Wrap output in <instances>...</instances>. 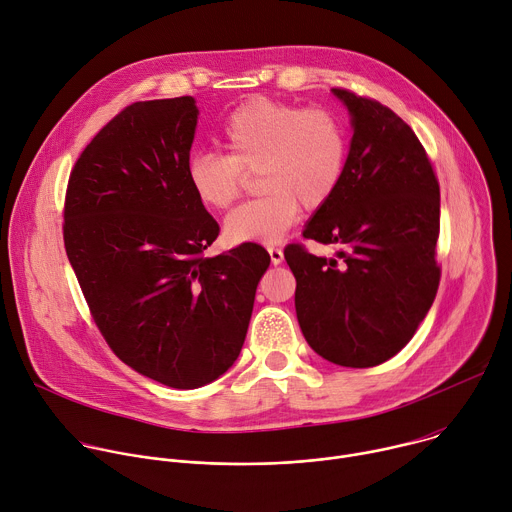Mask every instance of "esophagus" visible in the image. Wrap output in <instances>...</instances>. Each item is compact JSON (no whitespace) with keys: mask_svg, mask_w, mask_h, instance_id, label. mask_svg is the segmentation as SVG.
I'll return each mask as SVG.
<instances>
[{"mask_svg":"<svg viewBox=\"0 0 512 512\" xmlns=\"http://www.w3.org/2000/svg\"><path fill=\"white\" fill-rule=\"evenodd\" d=\"M267 253H269V257H271V263H273V265H279V263L283 261V251H281L279 247H269V249H267Z\"/></svg>","mask_w":512,"mask_h":512,"instance_id":"1","label":"esophagus"}]
</instances>
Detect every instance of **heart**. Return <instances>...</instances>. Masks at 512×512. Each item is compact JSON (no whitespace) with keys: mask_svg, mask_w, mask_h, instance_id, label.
Returning <instances> with one entry per match:
<instances>
[{"mask_svg":"<svg viewBox=\"0 0 512 512\" xmlns=\"http://www.w3.org/2000/svg\"><path fill=\"white\" fill-rule=\"evenodd\" d=\"M225 154H196L188 184L208 208L233 206L247 174H257L259 198L235 208L225 221L233 243H277L298 221L302 206L322 208L338 190L348 156V135L328 109L253 97L223 123Z\"/></svg>","mask_w":512,"mask_h":512,"instance_id":"b5f03b06","label":"heart"}]
</instances>
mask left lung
Returning a JSON list of instances; mask_svg holds the SVG:
<instances>
[{
	"label": "left lung",
	"instance_id": "obj_1",
	"mask_svg": "<svg viewBox=\"0 0 512 512\" xmlns=\"http://www.w3.org/2000/svg\"><path fill=\"white\" fill-rule=\"evenodd\" d=\"M352 115L342 182L316 210L304 239L336 245L338 259L291 243L296 312L326 360L369 369L395 356L429 312L442 269L440 184L413 129L389 107L332 89Z\"/></svg>",
	"mask_w": 512,
	"mask_h": 512
}]
</instances>
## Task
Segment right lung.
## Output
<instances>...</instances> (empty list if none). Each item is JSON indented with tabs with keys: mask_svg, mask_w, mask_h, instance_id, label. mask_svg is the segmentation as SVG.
Listing matches in <instances>:
<instances>
[{
	"mask_svg": "<svg viewBox=\"0 0 512 512\" xmlns=\"http://www.w3.org/2000/svg\"><path fill=\"white\" fill-rule=\"evenodd\" d=\"M192 97L117 113L70 172L64 249L109 348L143 377L196 389L237 360L269 253L206 257L218 223L188 184Z\"/></svg>",
	"mask_w": 512,
	"mask_h": 512,
	"instance_id": "obj_1",
	"label": "right lung"
}]
</instances>
